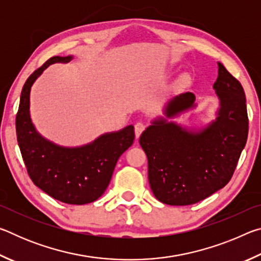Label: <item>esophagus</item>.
<instances>
[{"label": "esophagus", "mask_w": 261, "mask_h": 261, "mask_svg": "<svg viewBox=\"0 0 261 261\" xmlns=\"http://www.w3.org/2000/svg\"><path fill=\"white\" fill-rule=\"evenodd\" d=\"M144 130H145V125L143 124V123H140V122L136 123V125H135V134H136V138L137 139L139 138V136L141 135V132H143Z\"/></svg>", "instance_id": "obj_1"}]
</instances>
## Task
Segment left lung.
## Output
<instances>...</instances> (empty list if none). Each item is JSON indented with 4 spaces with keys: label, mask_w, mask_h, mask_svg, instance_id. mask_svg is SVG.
Here are the masks:
<instances>
[{
    "label": "left lung",
    "mask_w": 261,
    "mask_h": 261,
    "mask_svg": "<svg viewBox=\"0 0 261 261\" xmlns=\"http://www.w3.org/2000/svg\"><path fill=\"white\" fill-rule=\"evenodd\" d=\"M213 88L220 100L215 121L189 130L167 118L196 107L191 92L167 103L165 115L152 121L139 138L148 160V182L159 201L185 206L204 200L232 177L249 132L246 99L241 83L222 63Z\"/></svg>",
    "instance_id": "8db88e82"
}]
</instances>
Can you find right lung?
Returning <instances> with one entry per match:
<instances>
[{"mask_svg":"<svg viewBox=\"0 0 261 261\" xmlns=\"http://www.w3.org/2000/svg\"><path fill=\"white\" fill-rule=\"evenodd\" d=\"M72 56H54L31 74L20 94L16 132L21 156L32 182L56 200L70 205L95 201L112 179L116 162L135 140V127L108 132L79 147L59 146L39 134L30 116V92L43 70Z\"/></svg>","mask_w":261,"mask_h":261,"instance_id":"add662e5","label":"right lung"}]
</instances>
